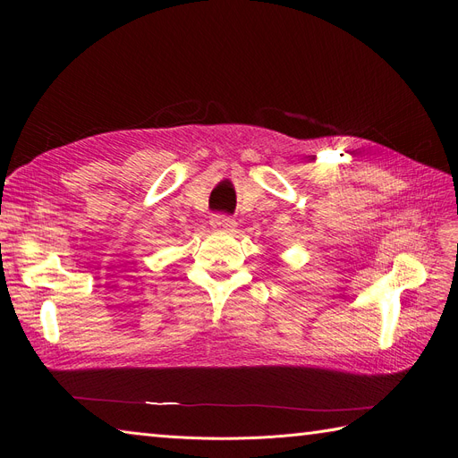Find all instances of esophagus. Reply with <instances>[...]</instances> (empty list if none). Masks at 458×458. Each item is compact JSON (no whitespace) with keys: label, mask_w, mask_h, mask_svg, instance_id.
Wrapping results in <instances>:
<instances>
[{"label":"esophagus","mask_w":458,"mask_h":458,"mask_svg":"<svg viewBox=\"0 0 458 458\" xmlns=\"http://www.w3.org/2000/svg\"><path fill=\"white\" fill-rule=\"evenodd\" d=\"M210 224L216 231H233L234 225H237V221H234L231 216L227 214H214Z\"/></svg>","instance_id":"esophagus-1"}]
</instances>
